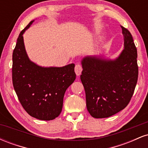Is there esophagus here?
I'll return each mask as SVG.
<instances>
[{
	"label": "esophagus",
	"mask_w": 148,
	"mask_h": 148,
	"mask_svg": "<svg viewBox=\"0 0 148 148\" xmlns=\"http://www.w3.org/2000/svg\"><path fill=\"white\" fill-rule=\"evenodd\" d=\"M74 70H75V73L76 74V76H80L81 74V72H82L83 69H82V67H81V64H76L75 66V69H74Z\"/></svg>",
	"instance_id": "obj_1"
}]
</instances>
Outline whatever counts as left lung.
Instances as JSON below:
<instances>
[{
  "label": "left lung",
  "mask_w": 148,
  "mask_h": 148,
  "mask_svg": "<svg viewBox=\"0 0 148 148\" xmlns=\"http://www.w3.org/2000/svg\"><path fill=\"white\" fill-rule=\"evenodd\" d=\"M123 50L111 59L101 53L86 56L81 60V82L86 92V106L95 118H108L128 105L138 80L137 50L128 30L121 26Z\"/></svg>",
  "instance_id": "1"
}]
</instances>
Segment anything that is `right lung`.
Instances as JSON below:
<instances>
[{"label":"right lung","mask_w":148,"mask_h":148,"mask_svg":"<svg viewBox=\"0 0 148 148\" xmlns=\"http://www.w3.org/2000/svg\"><path fill=\"white\" fill-rule=\"evenodd\" d=\"M34 21L20 33L13 51V86L20 103L30 116L51 120L62 111L64 92L76 79L75 64L42 67L30 60L23 35Z\"/></svg>","instance_id":"right-lung-1"}]
</instances>
